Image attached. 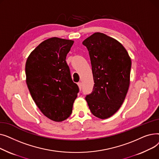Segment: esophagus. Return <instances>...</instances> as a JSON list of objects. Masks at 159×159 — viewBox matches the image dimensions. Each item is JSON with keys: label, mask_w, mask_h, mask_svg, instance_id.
I'll use <instances>...</instances> for the list:
<instances>
[{"label": "esophagus", "mask_w": 159, "mask_h": 159, "mask_svg": "<svg viewBox=\"0 0 159 159\" xmlns=\"http://www.w3.org/2000/svg\"><path fill=\"white\" fill-rule=\"evenodd\" d=\"M77 84H78V86H79V88L80 90H81V88H82V83H81L80 82H79L77 83Z\"/></svg>", "instance_id": "34e87169"}]
</instances>
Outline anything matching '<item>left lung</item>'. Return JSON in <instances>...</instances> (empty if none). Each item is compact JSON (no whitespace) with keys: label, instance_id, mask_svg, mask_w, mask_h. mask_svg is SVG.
<instances>
[{"label":"left lung","instance_id":"left-lung-1","mask_svg":"<svg viewBox=\"0 0 159 159\" xmlns=\"http://www.w3.org/2000/svg\"><path fill=\"white\" fill-rule=\"evenodd\" d=\"M89 52L95 84L86 97L91 112L105 119L119 110L129 86L131 58L117 40L95 33L83 41Z\"/></svg>","mask_w":159,"mask_h":159}]
</instances>
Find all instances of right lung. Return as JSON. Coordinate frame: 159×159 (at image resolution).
Instances as JSON below:
<instances>
[{
  "label": "right lung",
  "mask_w": 159,
  "mask_h": 159,
  "mask_svg": "<svg viewBox=\"0 0 159 159\" xmlns=\"http://www.w3.org/2000/svg\"><path fill=\"white\" fill-rule=\"evenodd\" d=\"M73 41L57 37L40 43L26 63V84L33 100L46 116L56 122L68 119L79 91L66 61Z\"/></svg>",
  "instance_id": "right-lung-1"
}]
</instances>
